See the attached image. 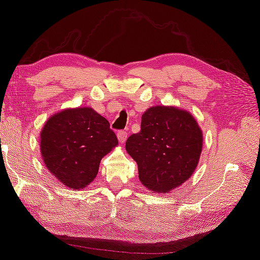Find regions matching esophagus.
<instances>
[{"label": "esophagus", "instance_id": "1", "mask_svg": "<svg viewBox=\"0 0 260 260\" xmlns=\"http://www.w3.org/2000/svg\"><path fill=\"white\" fill-rule=\"evenodd\" d=\"M117 138H118V140H119L120 143H125V141L127 139V132L126 131H118Z\"/></svg>", "mask_w": 260, "mask_h": 260}]
</instances>
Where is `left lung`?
Returning <instances> with one entry per match:
<instances>
[{"label": "left lung", "instance_id": "1", "mask_svg": "<svg viewBox=\"0 0 260 260\" xmlns=\"http://www.w3.org/2000/svg\"><path fill=\"white\" fill-rule=\"evenodd\" d=\"M202 149V132L188 112L174 107H152L142 116L141 131L126 141L139 166L141 183L167 193L194 172Z\"/></svg>", "mask_w": 260, "mask_h": 260}]
</instances>
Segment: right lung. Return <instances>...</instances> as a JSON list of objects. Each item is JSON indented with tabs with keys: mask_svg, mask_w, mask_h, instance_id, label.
Segmentation results:
<instances>
[{
	"mask_svg": "<svg viewBox=\"0 0 260 260\" xmlns=\"http://www.w3.org/2000/svg\"><path fill=\"white\" fill-rule=\"evenodd\" d=\"M117 144L109 121L91 108L67 109L52 116L41 133L45 166L75 190L95 178L101 159Z\"/></svg>",
	"mask_w": 260,
	"mask_h": 260,
	"instance_id": "add662e5",
	"label": "right lung"
}]
</instances>
